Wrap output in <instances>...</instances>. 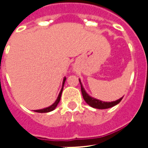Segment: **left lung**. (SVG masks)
<instances>
[{
	"instance_id": "1",
	"label": "left lung",
	"mask_w": 148,
	"mask_h": 148,
	"mask_svg": "<svg viewBox=\"0 0 148 148\" xmlns=\"http://www.w3.org/2000/svg\"><path fill=\"white\" fill-rule=\"evenodd\" d=\"M80 82V80H79ZM81 90H82V93L83 95V98L84 99L86 102L89 104L90 106H91L92 108H97V109H108V108H112L113 106L118 104L122 99V98L118 99L117 101H111V102H104V101H99L98 99H93V98L90 97V95L85 92V90L84 89V87H82V83H81Z\"/></svg>"
}]
</instances>
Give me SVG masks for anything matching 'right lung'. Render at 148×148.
<instances>
[{"label":"right lung","instance_id":"add662e5","mask_svg":"<svg viewBox=\"0 0 148 148\" xmlns=\"http://www.w3.org/2000/svg\"><path fill=\"white\" fill-rule=\"evenodd\" d=\"M66 81V78H64V81H63V86H62V88L61 90V92H60L59 95L58 96V99L56 101V102L53 104V105H51L50 107L49 108H44V109L42 110H35V112H38V113H48V112H50V111H53L55 108L57 107L58 104L59 103L60 100H61V93H62V91H63V87H64V82Z\"/></svg>","mask_w":148,"mask_h":148}]
</instances>
